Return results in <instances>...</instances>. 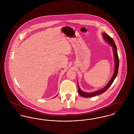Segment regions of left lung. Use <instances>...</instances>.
Returning <instances> with one entry per match:
<instances>
[{
  "label": "left lung",
  "instance_id": "left-lung-1",
  "mask_svg": "<svg viewBox=\"0 0 134 134\" xmlns=\"http://www.w3.org/2000/svg\"><path fill=\"white\" fill-rule=\"evenodd\" d=\"M102 35L103 36V38L105 39V41H106V42L108 43L113 47V52H114V60H115V70H114V74L113 75V76L111 77V79H110L109 82L108 83V84L106 85L105 87L103 89L98 90L97 91L94 92H92V93H86V92H83L80 89L79 85H77L79 94L81 96H83V97H93V96L99 95V94H100L101 93H103L104 92H105L110 87L111 84H113L114 80H115V77L117 76V75H118V73L119 66V57H118L117 48H116V46L115 45V44L114 42L113 38H111L109 36L107 35L105 33H103Z\"/></svg>",
  "mask_w": 134,
  "mask_h": 134
}]
</instances>
